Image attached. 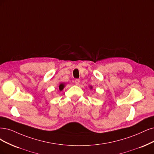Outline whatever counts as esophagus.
Segmentation results:
<instances>
[{"mask_svg": "<svg viewBox=\"0 0 154 154\" xmlns=\"http://www.w3.org/2000/svg\"><path fill=\"white\" fill-rule=\"evenodd\" d=\"M79 83H80V80H79V79H75V84L76 85H79Z\"/></svg>", "mask_w": 154, "mask_h": 154, "instance_id": "1", "label": "esophagus"}]
</instances>
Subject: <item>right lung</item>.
Here are the masks:
<instances>
[{"label":"right lung","instance_id":"right-lung-1","mask_svg":"<svg viewBox=\"0 0 154 154\" xmlns=\"http://www.w3.org/2000/svg\"><path fill=\"white\" fill-rule=\"evenodd\" d=\"M63 88H64V84H61L60 85V86H59L60 90L61 91L63 89Z\"/></svg>","mask_w":154,"mask_h":154}]
</instances>
